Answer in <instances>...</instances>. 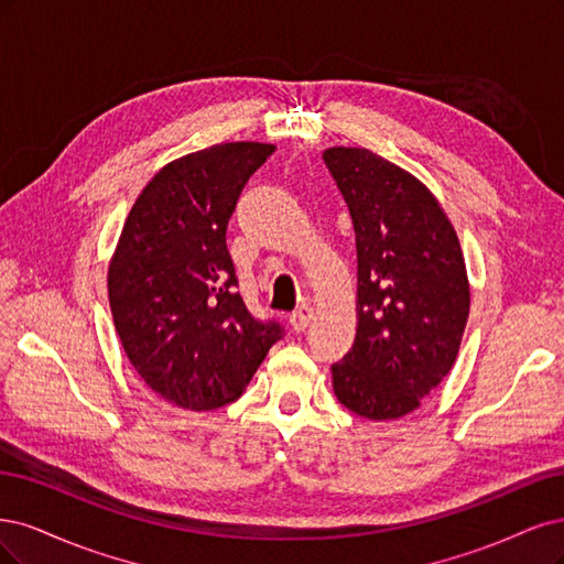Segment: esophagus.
<instances>
[{
	"mask_svg": "<svg viewBox=\"0 0 564 564\" xmlns=\"http://www.w3.org/2000/svg\"><path fill=\"white\" fill-rule=\"evenodd\" d=\"M312 318H314V308L308 306V304H302V306L295 308L293 314H290V325H293V330L304 333L306 325L312 323Z\"/></svg>",
	"mask_w": 564,
	"mask_h": 564,
	"instance_id": "esophagus-1",
	"label": "esophagus"
}]
</instances>
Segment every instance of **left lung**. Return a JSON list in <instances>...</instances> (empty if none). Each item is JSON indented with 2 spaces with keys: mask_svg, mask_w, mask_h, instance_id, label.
Wrapping results in <instances>:
<instances>
[{
  "mask_svg": "<svg viewBox=\"0 0 564 564\" xmlns=\"http://www.w3.org/2000/svg\"><path fill=\"white\" fill-rule=\"evenodd\" d=\"M323 161L349 206L358 258V328L330 368L337 401L372 422L420 408L459 354L470 290L462 246L435 196L362 148Z\"/></svg>",
  "mask_w": 564,
  "mask_h": 564,
  "instance_id": "obj_1",
  "label": "left lung"
}]
</instances>
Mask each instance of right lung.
Listing matches in <instances>:
<instances>
[{
	"label": "right lung",
	"instance_id": "1",
	"mask_svg": "<svg viewBox=\"0 0 564 564\" xmlns=\"http://www.w3.org/2000/svg\"><path fill=\"white\" fill-rule=\"evenodd\" d=\"M276 148L223 142L163 166L126 217L107 271L121 347L163 401L215 410L239 398L271 344L236 293L227 225L236 202Z\"/></svg>",
	"mask_w": 564,
	"mask_h": 564
}]
</instances>
